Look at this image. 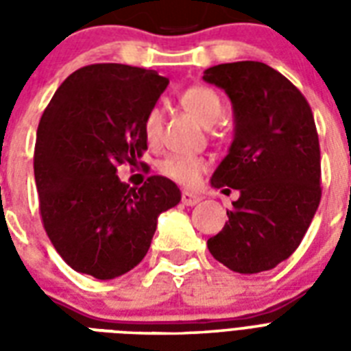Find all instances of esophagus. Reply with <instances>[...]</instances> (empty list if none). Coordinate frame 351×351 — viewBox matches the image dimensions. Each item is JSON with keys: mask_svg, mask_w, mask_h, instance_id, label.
Masks as SVG:
<instances>
[{"mask_svg": "<svg viewBox=\"0 0 351 351\" xmlns=\"http://www.w3.org/2000/svg\"><path fill=\"white\" fill-rule=\"evenodd\" d=\"M202 200V197L198 195V193H193V191H182V204H186V206H195Z\"/></svg>", "mask_w": 351, "mask_h": 351, "instance_id": "obj_1", "label": "esophagus"}]
</instances>
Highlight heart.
Here are the masks:
<instances>
[{
	"instance_id": "heart-1",
	"label": "heart",
	"mask_w": 351,
	"mask_h": 351,
	"mask_svg": "<svg viewBox=\"0 0 351 351\" xmlns=\"http://www.w3.org/2000/svg\"><path fill=\"white\" fill-rule=\"evenodd\" d=\"M178 101L204 127H213L224 114V101L219 93H215L206 85L187 87L178 95ZM162 123H164V117L156 107L151 109L143 118L142 131L149 145H156L160 142ZM156 167L160 175L180 186H195L208 167V158H204L200 154H167L165 158L160 160Z\"/></svg>"
}]
</instances>
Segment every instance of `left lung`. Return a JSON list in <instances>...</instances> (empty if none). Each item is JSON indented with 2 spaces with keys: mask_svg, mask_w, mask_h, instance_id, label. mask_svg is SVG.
<instances>
[{
  "mask_svg": "<svg viewBox=\"0 0 351 351\" xmlns=\"http://www.w3.org/2000/svg\"><path fill=\"white\" fill-rule=\"evenodd\" d=\"M233 104L234 138L211 186L239 189L209 253L237 273L286 261L304 239L321 202V147L310 104L286 76L261 62L204 71ZM230 191V189H226Z\"/></svg>",
  "mask_w": 351,
  "mask_h": 351,
  "instance_id": "left-lung-1",
  "label": "left lung"
}]
</instances>
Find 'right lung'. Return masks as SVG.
I'll return each instance as SVG.
<instances>
[{"mask_svg":"<svg viewBox=\"0 0 351 351\" xmlns=\"http://www.w3.org/2000/svg\"><path fill=\"white\" fill-rule=\"evenodd\" d=\"M167 84L156 71L95 63L71 74L41 114L34 149L41 222L76 271L100 280L131 271L147 253L158 215L180 202L165 176L134 189L117 175L147 149L143 118Z\"/></svg>","mask_w":351,"mask_h":351,"instance_id":"right-lung-1","label":"right lung"}]
</instances>
